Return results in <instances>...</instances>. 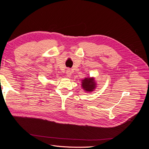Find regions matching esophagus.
Masks as SVG:
<instances>
[{
    "instance_id": "esophagus-1",
    "label": "esophagus",
    "mask_w": 149,
    "mask_h": 149,
    "mask_svg": "<svg viewBox=\"0 0 149 149\" xmlns=\"http://www.w3.org/2000/svg\"><path fill=\"white\" fill-rule=\"evenodd\" d=\"M66 76H67V77H68V78H70L71 76V72L70 69H68L66 70Z\"/></svg>"
}]
</instances>
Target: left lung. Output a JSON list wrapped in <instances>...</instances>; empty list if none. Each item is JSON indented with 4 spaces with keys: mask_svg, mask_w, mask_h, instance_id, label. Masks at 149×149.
<instances>
[{
    "mask_svg": "<svg viewBox=\"0 0 149 149\" xmlns=\"http://www.w3.org/2000/svg\"><path fill=\"white\" fill-rule=\"evenodd\" d=\"M97 87V83L94 77H85L81 80V88L86 93H92Z\"/></svg>",
    "mask_w": 149,
    "mask_h": 149,
    "instance_id": "left-lung-1",
    "label": "left lung"
}]
</instances>
